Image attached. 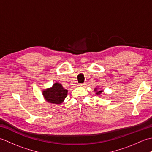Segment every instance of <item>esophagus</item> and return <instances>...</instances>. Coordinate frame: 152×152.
I'll return each mask as SVG.
<instances>
[{"label":"esophagus","mask_w":152,"mask_h":152,"mask_svg":"<svg viewBox=\"0 0 152 152\" xmlns=\"http://www.w3.org/2000/svg\"><path fill=\"white\" fill-rule=\"evenodd\" d=\"M87 85V83H80V84H78V86L80 87H85Z\"/></svg>","instance_id":"esophagus-1"}]
</instances>
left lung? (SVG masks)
I'll list each match as a JSON object with an SVG mask.
<instances>
[{
  "label": "left lung",
  "instance_id": "1",
  "mask_svg": "<svg viewBox=\"0 0 152 152\" xmlns=\"http://www.w3.org/2000/svg\"><path fill=\"white\" fill-rule=\"evenodd\" d=\"M94 91L96 92V93L95 94L96 95H101V93H102V91H103V90H97V88H95V89H94Z\"/></svg>",
  "mask_w": 152,
  "mask_h": 152
}]
</instances>
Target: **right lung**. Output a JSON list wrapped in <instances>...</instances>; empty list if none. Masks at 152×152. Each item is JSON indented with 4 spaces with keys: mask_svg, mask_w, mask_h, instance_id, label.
Masks as SVG:
<instances>
[{
    "mask_svg": "<svg viewBox=\"0 0 152 152\" xmlns=\"http://www.w3.org/2000/svg\"><path fill=\"white\" fill-rule=\"evenodd\" d=\"M68 90L64 89L61 83L56 82L50 88L43 90L42 95L48 102L60 104L67 96Z\"/></svg>",
    "mask_w": 152,
    "mask_h": 152,
    "instance_id": "add662e5",
    "label": "right lung"
}]
</instances>
